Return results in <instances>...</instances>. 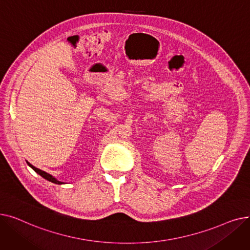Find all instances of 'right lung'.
Wrapping results in <instances>:
<instances>
[{
	"label": "right lung",
	"mask_w": 250,
	"mask_h": 250,
	"mask_svg": "<svg viewBox=\"0 0 250 250\" xmlns=\"http://www.w3.org/2000/svg\"><path fill=\"white\" fill-rule=\"evenodd\" d=\"M28 163V162H27ZM28 165L34 170V171L36 172V173H38L39 175L41 176H42L43 178H45L46 180H48V181H51V182H54V183H57V185H62L63 182H62V181H59L58 179H56L54 176L52 175H50V174H48V173H46L45 171H42V170H41V169H38V168H36V167H34L33 165H31L30 163H28Z\"/></svg>",
	"instance_id": "obj_1"
}]
</instances>
